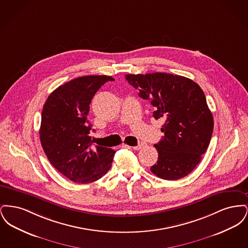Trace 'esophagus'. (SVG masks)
Here are the masks:
<instances>
[{"instance_id": "esophagus-1", "label": "esophagus", "mask_w": 248, "mask_h": 248, "mask_svg": "<svg viewBox=\"0 0 248 248\" xmlns=\"http://www.w3.org/2000/svg\"><path fill=\"white\" fill-rule=\"evenodd\" d=\"M142 144H140V145H138V146H134V147H131V148H133L134 150H136V151H140V149L142 148Z\"/></svg>"}]
</instances>
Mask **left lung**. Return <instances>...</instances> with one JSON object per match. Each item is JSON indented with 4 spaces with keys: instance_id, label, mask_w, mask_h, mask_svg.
Segmentation results:
<instances>
[{
    "instance_id": "8db88e82",
    "label": "left lung",
    "mask_w": 248,
    "mask_h": 248,
    "mask_svg": "<svg viewBox=\"0 0 248 248\" xmlns=\"http://www.w3.org/2000/svg\"><path fill=\"white\" fill-rule=\"evenodd\" d=\"M125 79L154 107V119L165 122V136L154 145L158 161L151 171L165 180L188 176L212 137L214 120L203 91L189 78L164 72L126 74Z\"/></svg>"
}]
</instances>
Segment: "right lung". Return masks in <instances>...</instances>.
<instances>
[{"instance_id": "add662e5", "label": "right lung", "mask_w": 248, "mask_h": 248, "mask_svg": "<svg viewBox=\"0 0 248 248\" xmlns=\"http://www.w3.org/2000/svg\"><path fill=\"white\" fill-rule=\"evenodd\" d=\"M108 81L114 79L107 75L73 79L49 94L43 108L42 147L52 165L73 182H94L111 167L116 152L94 146L87 120L93 96Z\"/></svg>"}]
</instances>
